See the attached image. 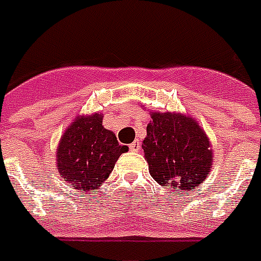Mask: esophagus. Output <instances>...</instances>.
<instances>
[{
    "label": "esophagus",
    "instance_id": "34e87169",
    "mask_svg": "<svg viewBox=\"0 0 261 261\" xmlns=\"http://www.w3.org/2000/svg\"><path fill=\"white\" fill-rule=\"evenodd\" d=\"M130 149L133 151H138L141 149V142L139 141H134L133 143H130Z\"/></svg>",
    "mask_w": 261,
    "mask_h": 261
}]
</instances>
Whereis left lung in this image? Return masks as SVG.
<instances>
[{"instance_id": "left-lung-1", "label": "left lung", "mask_w": 261, "mask_h": 261, "mask_svg": "<svg viewBox=\"0 0 261 261\" xmlns=\"http://www.w3.org/2000/svg\"><path fill=\"white\" fill-rule=\"evenodd\" d=\"M142 149L151 177L173 191L196 190L213 167L210 141L195 119L180 112H150Z\"/></svg>"}]
</instances>
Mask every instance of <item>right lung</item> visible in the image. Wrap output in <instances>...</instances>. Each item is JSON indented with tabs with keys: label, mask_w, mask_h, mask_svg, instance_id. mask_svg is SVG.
Masks as SVG:
<instances>
[{
	"label": "right lung",
	"mask_w": 261,
	"mask_h": 261,
	"mask_svg": "<svg viewBox=\"0 0 261 261\" xmlns=\"http://www.w3.org/2000/svg\"><path fill=\"white\" fill-rule=\"evenodd\" d=\"M98 112L77 116L63 133L57 149L58 173L80 192L97 190L110 177L122 153L128 147L119 145L112 131L102 126Z\"/></svg>",
	"instance_id": "obj_1"
}]
</instances>
